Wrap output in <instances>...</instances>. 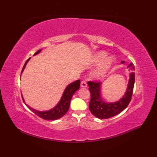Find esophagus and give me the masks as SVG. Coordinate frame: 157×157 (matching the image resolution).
I'll list each match as a JSON object with an SVG mask.
<instances>
[{
  "label": "esophagus",
  "mask_w": 157,
  "mask_h": 157,
  "mask_svg": "<svg viewBox=\"0 0 157 157\" xmlns=\"http://www.w3.org/2000/svg\"><path fill=\"white\" fill-rule=\"evenodd\" d=\"M87 83H86V81H82L81 82V87L82 88H86L87 87Z\"/></svg>",
  "instance_id": "34e87169"
}]
</instances>
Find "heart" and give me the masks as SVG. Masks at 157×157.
Here are the masks:
<instances>
[{
    "label": "heart",
    "instance_id": "b5f03b06",
    "mask_svg": "<svg viewBox=\"0 0 157 157\" xmlns=\"http://www.w3.org/2000/svg\"><path fill=\"white\" fill-rule=\"evenodd\" d=\"M106 56H107V53L106 52L100 51L96 52L93 56L92 63L94 64H99L101 62H102L101 64L92 73V77L94 79H100L103 78L107 74L109 70L112 67L114 59L112 56H108L106 58Z\"/></svg>",
    "mask_w": 157,
    "mask_h": 157
}]
</instances>
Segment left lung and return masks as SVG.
Masks as SVG:
<instances>
[{"label": "left lung", "mask_w": 157, "mask_h": 157, "mask_svg": "<svg viewBox=\"0 0 157 157\" xmlns=\"http://www.w3.org/2000/svg\"><path fill=\"white\" fill-rule=\"evenodd\" d=\"M124 63L125 61H121L122 64ZM128 68H129L131 70V73L129 75V79L128 87H127L124 95L116 102H108L103 100L101 94L102 83H95L93 82H88L89 90L91 94L89 109L93 115L102 119H109L119 114L128 106L132 99L133 89H134L135 73L134 72V66L132 63H130Z\"/></svg>", "instance_id": "1"}]
</instances>
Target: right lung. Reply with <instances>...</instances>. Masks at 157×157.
I'll list each match as a JSON object with an SVG mask.
<instances>
[{"label":"right lung","mask_w":157,"mask_h":157,"mask_svg":"<svg viewBox=\"0 0 157 157\" xmlns=\"http://www.w3.org/2000/svg\"><path fill=\"white\" fill-rule=\"evenodd\" d=\"M41 51L42 49L39 50V51L36 52L34 55H37ZM30 59L31 58H29L26 61L25 65L22 69L21 73L24 71L25 66ZM79 86H80V80H76L67 86L64 92L63 93L61 98L58 102L57 104H56L54 107L52 108L51 109L48 110V111H41L33 109L31 106H29L28 104H26L23 96L22 98L23 102L25 103V105L27 106L33 113H34L36 115H38L40 117H41L45 120H56L61 118L62 117L64 116L66 114V113L68 111L70 105V102H71L72 96L75 94V92L78 90H79Z\"/></svg>","instance_id":"add662e5"}]
</instances>
